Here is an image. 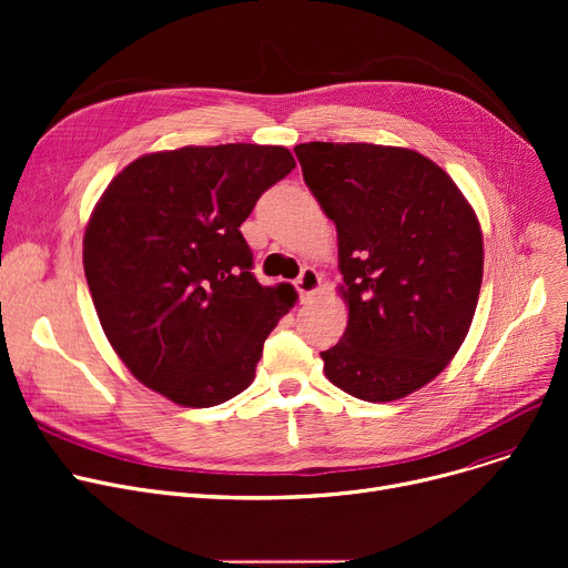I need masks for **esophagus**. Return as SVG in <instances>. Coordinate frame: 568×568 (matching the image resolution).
<instances>
[{
	"label": "esophagus",
	"mask_w": 568,
	"mask_h": 568,
	"mask_svg": "<svg viewBox=\"0 0 568 568\" xmlns=\"http://www.w3.org/2000/svg\"><path fill=\"white\" fill-rule=\"evenodd\" d=\"M294 287L300 290L302 296H311V294H315L322 287V278H320V274L315 272L313 266H306L304 272L300 274V278H296Z\"/></svg>",
	"instance_id": "34e87169"
}]
</instances>
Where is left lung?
I'll return each instance as SVG.
<instances>
[{
    "instance_id": "left-lung-1",
    "label": "left lung",
    "mask_w": 568,
    "mask_h": 568,
    "mask_svg": "<svg viewBox=\"0 0 568 568\" xmlns=\"http://www.w3.org/2000/svg\"><path fill=\"white\" fill-rule=\"evenodd\" d=\"M294 154L336 223L347 329L324 375L345 394L389 403L437 377L463 345L479 302L484 236L474 209L414 149L306 142Z\"/></svg>"
}]
</instances>
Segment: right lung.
I'll return each instance as SVG.
<instances>
[{"mask_svg": "<svg viewBox=\"0 0 568 568\" xmlns=\"http://www.w3.org/2000/svg\"><path fill=\"white\" fill-rule=\"evenodd\" d=\"M294 165L274 144L182 146L135 159L101 195L84 276L112 349L149 389L214 407L255 379L296 292L257 283L239 227Z\"/></svg>", "mask_w": 568, "mask_h": 568, "instance_id": "obj_1", "label": "right lung"}]
</instances>
